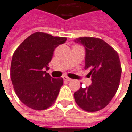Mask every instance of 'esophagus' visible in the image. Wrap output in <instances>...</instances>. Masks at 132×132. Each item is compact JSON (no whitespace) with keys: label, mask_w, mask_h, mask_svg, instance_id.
I'll use <instances>...</instances> for the list:
<instances>
[{"label":"esophagus","mask_w":132,"mask_h":132,"mask_svg":"<svg viewBox=\"0 0 132 132\" xmlns=\"http://www.w3.org/2000/svg\"><path fill=\"white\" fill-rule=\"evenodd\" d=\"M63 79L65 80V81H72V79H70V78H69V77H63Z\"/></svg>","instance_id":"1"}]
</instances>
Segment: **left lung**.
I'll list each match as a JSON object with an SVG mask.
<instances>
[{
	"label": "left lung",
	"mask_w": 132,
	"mask_h": 132,
	"mask_svg": "<svg viewBox=\"0 0 132 132\" xmlns=\"http://www.w3.org/2000/svg\"><path fill=\"white\" fill-rule=\"evenodd\" d=\"M75 42L86 47L85 69L90 70L92 84L75 92L74 100L84 111H98L109 104L118 89L122 73L118 54L100 38L81 37Z\"/></svg>",
	"instance_id": "obj_1"
}]
</instances>
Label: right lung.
<instances>
[{
    "instance_id": "right-lung-1",
    "label": "right lung",
    "mask_w": 132,
    "mask_h": 132,
    "mask_svg": "<svg viewBox=\"0 0 132 132\" xmlns=\"http://www.w3.org/2000/svg\"><path fill=\"white\" fill-rule=\"evenodd\" d=\"M66 37L42 32L28 36L12 56L10 77L21 102L34 110L48 109L55 102L63 79H54L46 73L55 48L65 43Z\"/></svg>"
}]
</instances>
